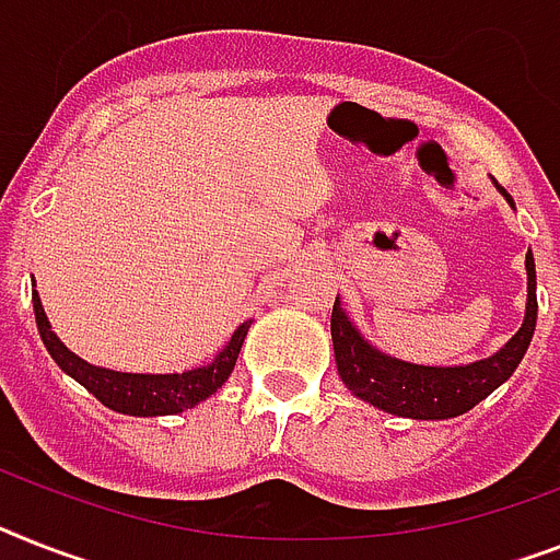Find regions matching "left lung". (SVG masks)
<instances>
[{
  "instance_id": "8db88e82",
  "label": "left lung",
  "mask_w": 560,
  "mask_h": 560,
  "mask_svg": "<svg viewBox=\"0 0 560 560\" xmlns=\"http://www.w3.org/2000/svg\"><path fill=\"white\" fill-rule=\"evenodd\" d=\"M495 188L503 200L510 202V208H515V200L506 194V188H501L498 183ZM535 320H538V298H535L533 252H526V312L521 329L495 354L475 360V363L423 366V363L392 358L360 335V329L337 298L335 308H331V343H335L337 374L346 383V389L381 412L412 420L457 418L478 406L483 397L492 395L503 381H510L529 349Z\"/></svg>"
}]
</instances>
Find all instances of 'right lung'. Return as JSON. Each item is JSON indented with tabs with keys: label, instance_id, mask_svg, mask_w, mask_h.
Masks as SVG:
<instances>
[{
	"label": "right lung",
	"instance_id": "right-lung-1",
	"mask_svg": "<svg viewBox=\"0 0 560 560\" xmlns=\"http://www.w3.org/2000/svg\"><path fill=\"white\" fill-rule=\"evenodd\" d=\"M34 314L36 329H39L42 343L48 349L59 369L65 374H71L73 381L82 383L91 395L103 406L114 409V412L133 415V418H160V415H179L186 409L214 395L229 374L234 372V363L240 358L243 340H246L252 320L237 326V331L231 335L229 343L223 346V352L217 354L211 363L188 372H171V374H137V372H114V369L94 366L82 360L80 354H73L68 346L50 331V320L45 308H42L39 291L34 285Z\"/></svg>",
	"mask_w": 560,
	"mask_h": 560
}]
</instances>
